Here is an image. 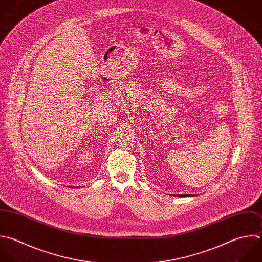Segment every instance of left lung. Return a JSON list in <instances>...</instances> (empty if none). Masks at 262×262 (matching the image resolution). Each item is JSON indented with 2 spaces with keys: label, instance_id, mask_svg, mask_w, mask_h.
<instances>
[{
  "label": "left lung",
  "instance_id": "obj_1",
  "mask_svg": "<svg viewBox=\"0 0 262 262\" xmlns=\"http://www.w3.org/2000/svg\"><path fill=\"white\" fill-rule=\"evenodd\" d=\"M180 195H186V194H180ZM190 195V194H189Z\"/></svg>",
  "mask_w": 262,
  "mask_h": 262
}]
</instances>
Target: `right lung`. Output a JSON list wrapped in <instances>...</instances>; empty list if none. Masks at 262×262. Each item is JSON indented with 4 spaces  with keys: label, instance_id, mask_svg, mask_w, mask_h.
I'll return each instance as SVG.
<instances>
[{
    "label": "right lung",
    "instance_id": "right-lung-1",
    "mask_svg": "<svg viewBox=\"0 0 262 262\" xmlns=\"http://www.w3.org/2000/svg\"><path fill=\"white\" fill-rule=\"evenodd\" d=\"M73 187H74V186H73Z\"/></svg>",
    "mask_w": 262,
    "mask_h": 262
}]
</instances>
